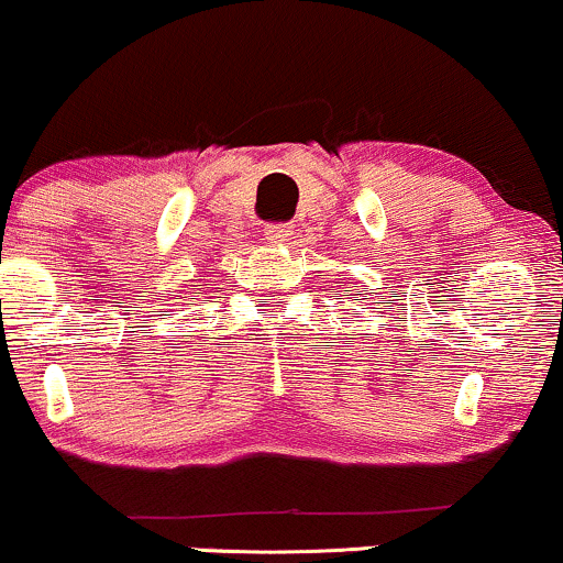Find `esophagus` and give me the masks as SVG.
<instances>
[{
    "label": "esophagus",
    "mask_w": 563,
    "mask_h": 563,
    "mask_svg": "<svg viewBox=\"0 0 563 563\" xmlns=\"http://www.w3.org/2000/svg\"><path fill=\"white\" fill-rule=\"evenodd\" d=\"M264 232H267L269 243H275V245H283L291 240V227L288 224H267V230Z\"/></svg>",
    "instance_id": "1"
}]
</instances>
